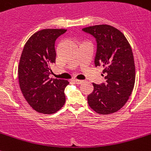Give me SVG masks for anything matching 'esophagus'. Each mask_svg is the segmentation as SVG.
<instances>
[{"label": "esophagus", "instance_id": "1", "mask_svg": "<svg viewBox=\"0 0 151 151\" xmlns=\"http://www.w3.org/2000/svg\"><path fill=\"white\" fill-rule=\"evenodd\" d=\"M73 82L75 83H77V84H81V83H82L83 82V81H81V80H77V79H74L73 81Z\"/></svg>", "mask_w": 151, "mask_h": 151}]
</instances>
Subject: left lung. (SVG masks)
<instances>
[{"instance_id": "1", "label": "left lung", "mask_w": 151, "mask_h": 151, "mask_svg": "<svg viewBox=\"0 0 151 151\" xmlns=\"http://www.w3.org/2000/svg\"><path fill=\"white\" fill-rule=\"evenodd\" d=\"M97 41L95 67H104V83H93V91L87 102L95 112L110 114L126 104L134 89L135 65L130 44L119 30L107 24L82 29Z\"/></svg>"}]
</instances>
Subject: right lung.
Masks as SVG:
<instances>
[{
    "mask_svg": "<svg viewBox=\"0 0 151 151\" xmlns=\"http://www.w3.org/2000/svg\"><path fill=\"white\" fill-rule=\"evenodd\" d=\"M64 29H44L30 37L25 44L18 67L19 84L24 97L34 110L51 114L66 101L64 89L69 82L50 79V67L55 63V40Z\"/></svg>",
    "mask_w": 151,
    "mask_h": 151,
    "instance_id": "1",
    "label": "right lung"
}]
</instances>
